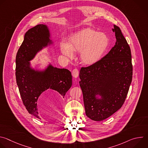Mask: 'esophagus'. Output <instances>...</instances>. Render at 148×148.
<instances>
[{"mask_svg":"<svg viewBox=\"0 0 148 148\" xmlns=\"http://www.w3.org/2000/svg\"><path fill=\"white\" fill-rule=\"evenodd\" d=\"M72 75L75 78H77L78 77V75H79V71L77 69H74L73 70V72H72Z\"/></svg>","mask_w":148,"mask_h":148,"instance_id":"obj_1","label":"esophagus"}]
</instances>
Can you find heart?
I'll list each match as a JSON object with an SVG mask.
<instances>
[{"instance_id": "obj_1", "label": "heart", "mask_w": 148, "mask_h": 148, "mask_svg": "<svg viewBox=\"0 0 148 148\" xmlns=\"http://www.w3.org/2000/svg\"><path fill=\"white\" fill-rule=\"evenodd\" d=\"M108 37L91 29H86L71 36L69 45L62 43V53L69 58H73L74 52H81L80 57L84 64L91 65L100 60L108 47Z\"/></svg>"}]
</instances>
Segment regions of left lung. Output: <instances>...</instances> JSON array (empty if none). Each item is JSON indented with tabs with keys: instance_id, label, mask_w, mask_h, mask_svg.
Masks as SVG:
<instances>
[{
	"instance_id": "left-lung-1",
	"label": "left lung",
	"mask_w": 148,
	"mask_h": 148,
	"mask_svg": "<svg viewBox=\"0 0 148 148\" xmlns=\"http://www.w3.org/2000/svg\"><path fill=\"white\" fill-rule=\"evenodd\" d=\"M116 43L109 53L94 64L81 68L79 86L86 115L101 121L123 105L132 79L131 49L120 28L114 25ZM101 95L97 100L95 95Z\"/></svg>"
}]
</instances>
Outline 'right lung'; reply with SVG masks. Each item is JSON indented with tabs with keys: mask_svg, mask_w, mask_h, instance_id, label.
Wrapping results in <instances>:
<instances>
[{
	"mask_svg": "<svg viewBox=\"0 0 148 148\" xmlns=\"http://www.w3.org/2000/svg\"><path fill=\"white\" fill-rule=\"evenodd\" d=\"M49 41L47 26L38 25L26 33L16 57V78L20 97L29 113L38 118L37 100L42 93L51 89L64 98L72 85L71 73L67 69L50 66L44 73H38L30 69L29 61Z\"/></svg>",
	"mask_w": 148,
	"mask_h": 148,
	"instance_id": "obj_1",
	"label": "right lung"
}]
</instances>
